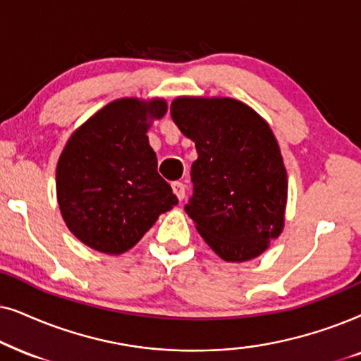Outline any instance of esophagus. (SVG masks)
<instances>
[{
    "instance_id": "obj_1",
    "label": "esophagus",
    "mask_w": 361,
    "mask_h": 361,
    "mask_svg": "<svg viewBox=\"0 0 361 361\" xmlns=\"http://www.w3.org/2000/svg\"><path fill=\"white\" fill-rule=\"evenodd\" d=\"M171 188H173V193L176 195L178 200H183L185 198V185L181 183V181H173Z\"/></svg>"
}]
</instances>
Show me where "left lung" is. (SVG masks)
Segmentation results:
<instances>
[{"label":"left lung","instance_id":"1","mask_svg":"<svg viewBox=\"0 0 361 361\" xmlns=\"http://www.w3.org/2000/svg\"><path fill=\"white\" fill-rule=\"evenodd\" d=\"M171 118L195 142L186 213L226 262L261 256L286 221L287 171L269 123L231 97H176Z\"/></svg>","mask_w":361,"mask_h":361}]
</instances>
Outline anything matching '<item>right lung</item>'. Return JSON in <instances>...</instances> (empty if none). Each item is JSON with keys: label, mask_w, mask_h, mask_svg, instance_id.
I'll use <instances>...</instances> for the list:
<instances>
[{"label": "right lung", "mask_w": 361, "mask_h": 361, "mask_svg": "<svg viewBox=\"0 0 361 361\" xmlns=\"http://www.w3.org/2000/svg\"><path fill=\"white\" fill-rule=\"evenodd\" d=\"M166 110V100L158 97L114 100L67 140L56 168L57 203L66 226L85 246L118 256L178 204L158 175L147 137Z\"/></svg>", "instance_id": "1"}]
</instances>
